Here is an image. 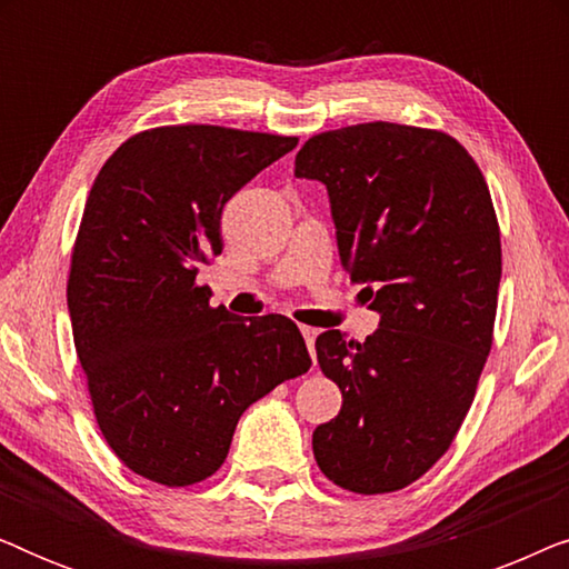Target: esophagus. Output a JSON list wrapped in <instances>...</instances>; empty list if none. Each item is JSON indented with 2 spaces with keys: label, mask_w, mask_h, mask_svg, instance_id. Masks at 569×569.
Here are the masks:
<instances>
[{
  "label": "esophagus",
  "mask_w": 569,
  "mask_h": 569,
  "mask_svg": "<svg viewBox=\"0 0 569 569\" xmlns=\"http://www.w3.org/2000/svg\"><path fill=\"white\" fill-rule=\"evenodd\" d=\"M300 331H302V339H306V345H308L310 357H316V337H318V331L310 329V326H302Z\"/></svg>",
  "instance_id": "obj_1"
}]
</instances>
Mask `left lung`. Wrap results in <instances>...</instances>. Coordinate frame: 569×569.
<instances>
[{"mask_svg": "<svg viewBox=\"0 0 569 569\" xmlns=\"http://www.w3.org/2000/svg\"><path fill=\"white\" fill-rule=\"evenodd\" d=\"M295 176L326 186L341 267L380 316L362 345L333 329L316 339L341 391L313 432L316 461L349 492H396L450 448L492 349V197L453 137L388 121L310 137Z\"/></svg>", "mask_w": 569, "mask_h": 569, "instance_id": "1", "label": "left lung"}]
</instances>
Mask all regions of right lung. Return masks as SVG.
<instances>
[{"label":"right lung","instance_id":"right-lung-1","mask_svg":"<svg viewBox=\"0 0 569 569\" xmlns=\"http://www.w3.org/2000/svg\"><path fill=\"white\" fill-rule=\"evenodd\" d=\"M295 147L298 137L160 127L127 139L92 183L67 306L100 432L139 477H212L240 415L310 368L290 318H238L197 284L222 253L224 204Z\"/></svg>","mask_w":569,"mask_h":569}]
</instances>
